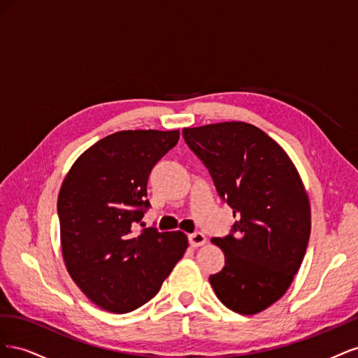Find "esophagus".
I'll return each instance as SVG.
<instances>
[{"instance_id": "1", "label": "esophagus", "mask_w": 358, "mask_h": 358, "mask_svg": "<svg viewBox=\"0 0 358 358\" xmlns=\"http://www.w3.org/2000/svg\"><path fill=\"white\" fill-rule=\"evenodd\" d=\"M188 242L192 248H199V246L206 243V237H204L203 233L197 231V233H192V234L188 236Z\"/></svg>"}]
</instances>
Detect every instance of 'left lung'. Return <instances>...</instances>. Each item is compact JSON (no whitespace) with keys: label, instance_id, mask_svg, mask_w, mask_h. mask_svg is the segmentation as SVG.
<instances>
[{"label":"left lung","instance_id":"1","mask_svg":"<svg viewBox=\"0 0 358 358\" xmlns=\"http://www.w3.org/2000/svg\"><path fill=\"white\" fill-rule=\"evenodd\" d=\"M189 149L233 209L230 234L213 237L225 266L209 280L224 306L252 315L285 294L305 257L310 208L285 150L246 122L183 128Z\"/></svg>","mask_w":358,"mask_h":358}]
</instances>
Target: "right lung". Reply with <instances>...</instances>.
<instances>
[{"label":"right lung","instance_id":"right-lung-1","mask_svg":"<svg viewBox=\"0 0 358 358\" xmlns=\"http://www.w3.org/2000/svg\"><path fill=\"white\" fill-rule=\"evenodd\" d=\"M179 131L128 129L78 158L58 196L62 257L73 280L96 306L131 312L152 299L188 248L182 231L136 233L150 208L148 179Z\"/></svg>","mask_w":358,"mask_h":358}]
</instances>
